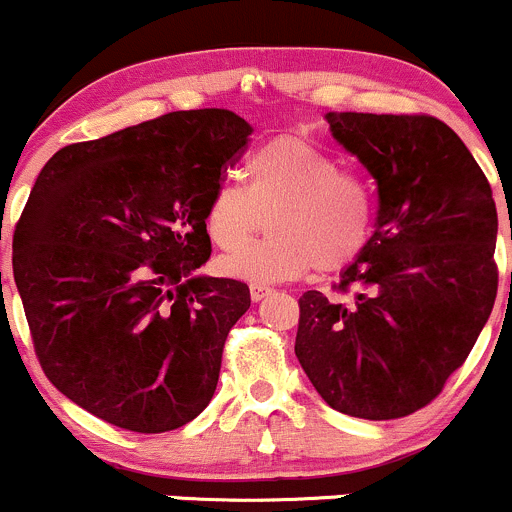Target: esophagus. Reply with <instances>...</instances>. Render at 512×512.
Listing matches in <instances>:
<instances>
[{
    "label": "esophagus",
    "mask_w": 512,
    "mask_h": 512,
    "mask_svg": "<svg viewBox=\"0 0 512 512\" xmlns=\"http://www.w3.org/2000/svg\"><path fill=\"white\" fill-rule=\"evenodd\" d=\"M271 291L273 288L266 286V283H251V298H254L256 303L263 301V298H266Z\"/></svg>",
    "instance_id": "1"
}]
</instances>
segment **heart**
<instances>
[{
    "label": "heart",
    "mask_w": 512,
    "mask_h": 512,
    "mask_svg": "<svg viewBox=\"0 0 512 512\" xmlns=\"http://www.w3.org/2000/svg\"><path fill=\"white\" fill-rule=\"evenodd\" d=\"M246 186L219 181L206 204V231L219 249L248 243L269 214L272 234L226 256V273L246 281H283L348 266L371 241L376 191L356 171L301 136H281L249 156Z\"/></svg>",
    "instance_id": "b5f03b06"
}]
</instances>
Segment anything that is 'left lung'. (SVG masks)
<instances>
[{"label": "left lung", "instance_id": "8db88e82", "mask_svg": "<svg viewBox=\"0 0 512 512\" xmlns=\"http://www.w3.org/2000/svg\"><path fill=\"white\" fill-rule=\"evenodd\" d=\"M378 189L376 231L341 271L348 303L298 298L296 358L336 411L391 421L428 406L488 323L498 211L478 161L433 116L328 114Z\"/></svg>", "mask_w": 512, "mask_h": 512}]
</instances>
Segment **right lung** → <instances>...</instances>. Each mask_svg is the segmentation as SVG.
Segmentation results:
<instances>
[{"label": "right lung", "mask_w": 512, "mask_h": 512, "mask_svg": "<svg viewBox=\"0 0 512 512\" xmlns=\"http://www.w3.org/2000/svg\"><path fill=\"white\" fill-rule=\"evenodd\" d=\"M254 134L229 109L171 111L59 149L14 231V281L49 381L136 433L194 421L249 286L196 273L206 204Z\"/></svg>", "instance_id": "right-lung-1"}]
</instances>
